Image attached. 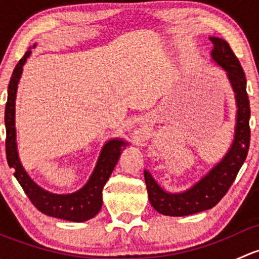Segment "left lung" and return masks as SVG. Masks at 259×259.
<instances>
[{"mask_svg": "<svg viewBox=\"0 0 259 259\" xmlns=\"http://www.w3.org/2000/svg\"><path fill=\"white\" fill-rule=\"evenodd\" d=\"M209 40L213 44L211 60L224 70L234 94L237 111L233 142L219 163L195 184L182 192H166L145 169L144 178L149 202L154 209L164 215H190L210 209L218 204L233 184L249 149L250 109L245 75L227 41L214 36L209 37Z\"/></svg>", "mask_w": 259, "mask_h": 259, "instance_id": "obj_1", "label": "left lung"}]
</instances>
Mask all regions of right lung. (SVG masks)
I'll list each match as a JSON object with an SVG mask.
<instances>
[{
    "label": "right lung",
    "instance_id": "add662e5",
    "mask_svg": "<svg viewBox=\"0 0 259 259\" xmlns=\"http://www.w3.org/2000/svg\"><path fill=\"white\" fill-rule=\"evenodd\" d=\"M36 44L26 51L22 59L18 61L12 72L11 80L7 90V103L5 109V126H6V156L10 168H14L15 178L20 183L26 195L41 213L54 218L65 219L70 222H86L94 218L103 205V189L108 179L110 178L115 165L121 155L122 150L129 143L124 139H111L104 144L100 151L96 165L86 184L79 190L69 194H56L44 189L36 184L27 171L22 166L17 150L16 125V95L18 82L22 76L23 65L31 55V49H35Z\"/></svg>",
    "mask_w": 259,
    "mask_h": 259
}]
</instances>
